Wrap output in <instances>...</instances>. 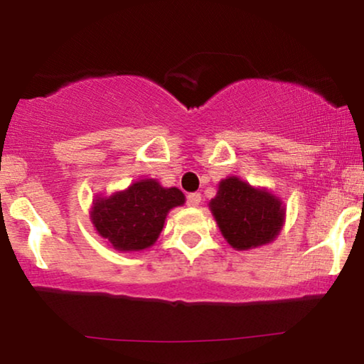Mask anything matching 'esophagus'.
<instances>
[{"label":"esophagus","instance_id":"esophagus-1","mask_svg":"<svg viewBox=\"0 0 364 364\" xmlns=\"http://www.w3.org/2000/svg\"><path fill=\"white\" fill-rule=\"evenodd\" d=\"M186 203H188V206L196 208L198 204L201 203V194H199V193H189L188 198H186Z\"/></svg>","mask_w":364,"mask_h":364}]
</instances>
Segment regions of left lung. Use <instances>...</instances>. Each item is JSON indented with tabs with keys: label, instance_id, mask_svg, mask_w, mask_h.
Wrapping results in <instances>:
<instances>
[{
	"label": "left lung",
	"instance_id": "left-lung-1",
	"mask_svg": "<svg viewBox=\"0 0 364 364\" xmlns=\"http://www.w3.org/2000/svg\"><path fill=\"white\" fill-rule=\"evenodd\" d=\"M209 208L228 242L240 250L274 240L285 216L282 203L274 194L232 176L221 181Z\"/></svg>",
	"mask_w": 364,
	"mask_h": 364
}]
</instances>
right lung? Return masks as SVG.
Returning a JSON list of instances; mask_svg holds the SVG:
<instances>
[{
  "label": "right lung",
  "mask_w": 364,
  "mask_h": 364,
  "mask_svg": "<svg viewBox=\"0 0 364 364\" xmlns=\"http://www.w3.org/2000/svg\"><path fill=\"white\" fill-rule=\"evenodd\" d=\"M183 203L178 188H161L155 180H141L124 193L95 199L92 223L117 250H141L158 239L168 211Z\"/></svg>",
  "instance_id": "1"
}]
</instances>
